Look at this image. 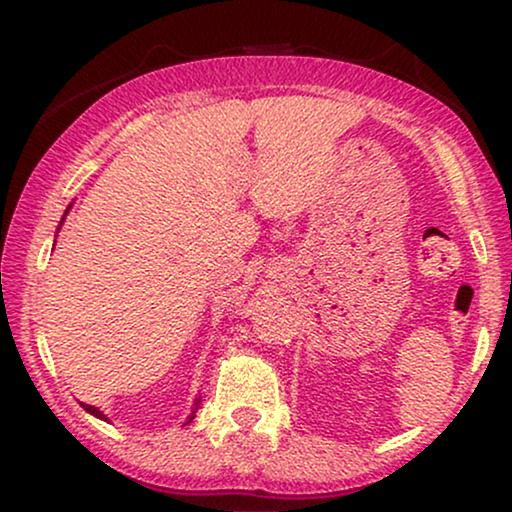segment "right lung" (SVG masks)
<instances>
[{
	"label": "right lung",
	"instance_id": "right-lung-1",
	"mask_svg": "<svg viewBox=\"0 0 512 512\" xmlns=\"http://www.w3.org/2000/svg\"><path fill=\"white\" fill-rule=\"evenodd\" d=\"M67 212H69V207H67ZM67 212H65V214H67ZM62 221H65V219H62ZM62 221H60V223H62ZM81 405H83V410H86V412H90V415H95L97 419H104V422H107V417H104V415H102V412L95 408V405H88V403H81ZM193 405H195V408H193V412H191V415H188V422H186V424H191V422H193V419H195V412H198L200 398H195V403H193Z\"/></svg>",
	"mask_w": 512,
	"mask_h": 512
}]
</instances>
